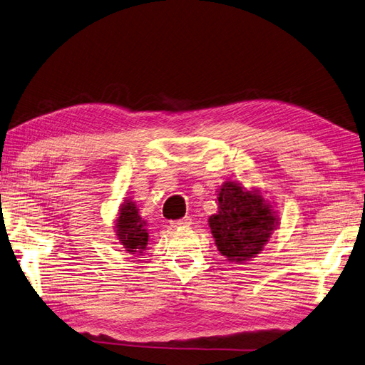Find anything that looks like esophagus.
<instances>
[{
  "label": "esophagus",
  "mask_w": 365,
  "mask_h": 365,
  "mask_svg": "<svg viewBox=\"0 0 365 365\" xmlns=\"http://www.w3.org/2000/svg\"><path fill=\"white\" fill-rule=\"evenodd\" d=\"M190 223H192L190 217H182L180 220L170 222V226H172V228H185V226H190Z\"/></svg>",
  "instance_id": "34e87169"
}]
</instances>
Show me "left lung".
Returning a JSON list of instances; mask_svg holds the SVG:
<instances>
[{"label": "left lung", "mask_w": 365, "mask_h": 365, "mask_svg": "<svg viewBox=\"0 0 365 365\" xmlns=\"http://www.w3.org/2000/svg\"><path fill=\"white\" fill-rule=\"evenodd\" d=\"M217 198L218 212L209 217V226L218 251L231 262L250 261L277 230V215L259 190L239 182L226 181Z\"/></svg>", "instance_id": "8db88e82"}]
</instances>
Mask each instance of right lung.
<instances>
[{
	"instance_id": "1",
	"label": "right lung",
	"mask_w": 365,
	"mask_h": 365,
	"mask_svg": "<svg viewBox=\"0 0 365 365\" xmlns=\"http://www.w3.org/2000/svg\"><path fill=\"white\" fill-rule=\"evenodd\" d=\"M145 222L139 215V209L133 201L126 200L125 205H121L118 217L115 220V231L120 244L128 253H142L147 248L148 232L145 230Z\"/></svg>"
}]
</instances>
